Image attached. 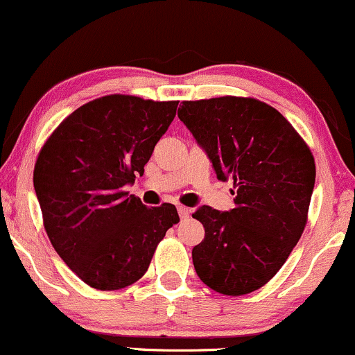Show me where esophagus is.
Masks as SVG:
<instances>
[{"label":"esophagus","mask_w":355,"mask_h":355,"mask_svg":"<svg viewBox=\"0 0 355 355\" xmlns=\"http://www.w3.org/2000/svg\"><path fill=\"white\" fill-rule=\"evenodd\" d=\"M178 215H180V218L182 220H185V218H189L190 217V209H187V207H182V205H178Z\"/></svg>","instance_id":"obj_1"}]
</instances>
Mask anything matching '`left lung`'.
Instances as JSON below:
<instances>
[{
	"label": "left lung",
	"mask_w": 355,
	"mask_h": 355,
	"mask_svg": "<svg viewBox=\"0 0 355 355\" xmlns=\"http://www.w3.org/2000/svg\"><path fill=\"white\" fill-rule=\"evenodd\" d=\"M178 118L218 180L235 187L234 209L202 205L191 215L205 229L191 250L195 272L220 294H250L280 270L302 235L315 183L311 150L275 108L254 98L183 101Z\"/></svg>",
	"instance_id": "left-lung-1"
}]
</instances>
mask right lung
Here are the masks:
<instances>
[{"label":"right lung","mask_w":355,"mask_h":355,"mask_svg":"<svg viewBox=\"0 0 355 355\" xmlns=\"http://www.w3.org/2000/svg\"><path fill=\"white\" fill-rule=\"evenodd\" d=\"M177 107L103 96L75 110L40 152L33 183L44 229L89 287L116 291L141 279L158 242L180 220L172 203L148 209L125 191L144 175Z\"/></svg>","instance_id":"obj_1"}]
</instances>
